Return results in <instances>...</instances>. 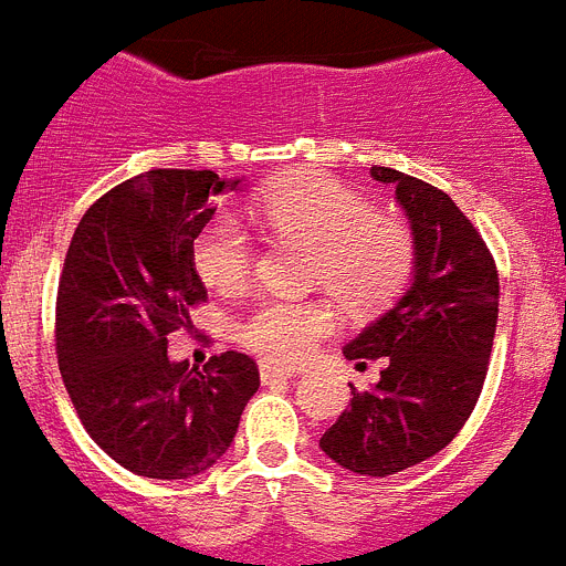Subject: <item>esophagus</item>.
Instances as JSON below:
<instances>
[{
    "label": "esophagus",
    "mask_w": 566,
    "mask_h": 566,
    "mask_svg": "<svg viewBox=\"0 0 566 566\" xmlns=\"http://www.w3.org/2000/svg\"><path fill=\"white\" fill-rule=\"evenodd\" d=\"M261 382L264 386H273V382H279V379H293L296 377V371H291V368H275V365L270 363H261Z\"/></svg>",
    "instance_id": "34e87169"
}]
</instances>
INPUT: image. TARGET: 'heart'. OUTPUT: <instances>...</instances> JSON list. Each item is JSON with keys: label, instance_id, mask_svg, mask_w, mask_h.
Here are the masks:
<instances>
[{"label": "heart", "instance_id": "heart-1", "mask_svg": "<svg viewBox=\"0 0 566 566\" xmlns=\"http://www.w3.org/2000/svg\"><path fill=\"white\" fill-rule=\"evenodd\" d=\"M255 218L275 239L313 247L307 282L354 313L386 307L415 270V235L397 218L331 175H293L261 189ZM192 264L218 293H239L255 264V241L241 218L221 212L198 230ZM339 325L327 298H268L239 322V342L264 363H305Z\"/></svg>", "mask_w": 566, "mask_h": 566}]
</instances>
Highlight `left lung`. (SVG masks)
Returning <instances> with one entry per match:
<instances>
[{
    "mask_svg": "<svg viewBox=\"0 0 566 566\" xmlns=\"http://www.w3.org/2000/svg\"><path fill=\"white\" fill-rule=\"evenodd\" d=\"M391 184L415 235V273L400 302L342 354L379 359L371 391L350 386V406L319 446L342 469L388 478L452 443L486 379L497 327V270L486 241L458 203L426 180L371 166Z\"/></svg>",
    "mask_w": 566,
    "mask_h": 566,
    "instance_id": "obj_1",
    "label": "left lung"
}]
</instances>
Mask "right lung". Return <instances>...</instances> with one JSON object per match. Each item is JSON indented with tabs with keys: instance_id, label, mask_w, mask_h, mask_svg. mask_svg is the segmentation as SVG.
<instances>
[{
	"instance_id": "obj_1",
	"label": "right lung",
	"mask_w": 566,
	"mask_h": 566,
	"mask_svg": "<svg viewBox=\"0 0 566 566\" xmlns=\"http://www.w3.org/2000/svg\"><path fill=\"white\" fill-rule=\"evenodd\" d=\"M241 180L210 169H151L85 210L56 291V359L94 443L123 469L184 481L224 458L259 391L247 354L203 371L172 363L166 336L207 298L192 241L216 198Z\"/></svg>"
}]
</instances>
